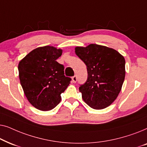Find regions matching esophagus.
I'll list each match as a JSON object with an SVG mask.
<instances>
[{"label": "esophagus", "instance_id": "esophagus-1", "mask_svg": "<svg viewBox=\"0 0 147 147\" xmlns=\"http://www.w3.org/2000/svg\"><path fill=\"white\" fill-rule=\"evenodd\" d=\"M72 82H73L74 83H76V82H77V77H76V76H74V77H72Z\"/></svg>", "mask_w": 147, "mask_h": 147}]
</instances>
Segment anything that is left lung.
Here are the masks:
<instances>
[{"label":"left lung","mask_w":147,"mask_h":147,"mask_svg":"<svg viewBox=\"0 0 147 147\" xmlns=\"http://www.w3.org/2000/svg\"><path fill=\"white\" fill-rule=\"evenodd\" d=\"M75 53L87 66L88 79L79 88L84 101L93 109L109 106L117 98L125 78V59L116 50L90 44Z\"/></svg>","instance_id":"obj_1"}]
</instances>
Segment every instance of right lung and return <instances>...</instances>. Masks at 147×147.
I'll use <instances>...</instances> for the list:
<instances>
[{
	"instance_id": "right-lung-1",
	"label": "right lung",
	"mask_w": 147,
	"mask_h": 147,
	"mask_svg": "<svg viewBox=\"0 0 147 147\" xmlns=\"http://www.w3.org/2000/svg\"><path fill=\"white\" fill-rule=\"evenodd\" d=\"M63 50L53 46L37 47L18 65L20 82L28 101L42 111L53 109L61 101V94L70 84L64 67L56 61Z\"/></svg>"
}]
</instances>
